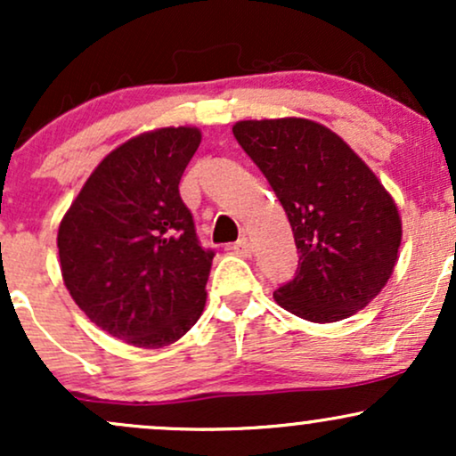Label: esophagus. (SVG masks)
I'll return each instance as SVG.
<instances>
[{
  "label": "esophagus",
  "instance_id": "34e87169",
  "mask_svg": "<svg viewBox=\"0 0 456 456\" xmlns=\"http://www.w3.org/2000/svg\"><path fill=\"white\" fill-rule=\"evenodd\" d=\"M232 250L235 255H238V257H250V253H253V246H250L248 240L242 238L232 246Z\"/></svg>",
  "mask_w": 456,
  "mask_h": 456
}]
</instances>
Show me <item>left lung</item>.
Wrapping results in <instances>:
<instances>
[{"mask_svg": "<svg viewBox=\"0 0 456 456\" xmlns=\"http://www.w3.org/2000/svg\"><path fill=\"white\" fill-rule=\"evenodd\" d=\"M233 137L274 188L300 253L276 305L313 323L362 311L395 272L403 238L399 208L379 177L306 118L242 119Z\"/></svg>", "mask_w": 456, "mask_h": 456, "instance_id": "8db88e82", "label": "left lung"}]
</instances>
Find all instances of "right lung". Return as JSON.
<instances>
[{
  "label": "right lung",
  "mask_w": 456,
  "mask_h": 456,
  "mask_svg": "<svg viewBox=\"0 0 456 456\" xmlns=\"http://www.w3.org/2000/svg\"><path fill=\"white\" fill-rule=\"evenodd\" d=\"M201 130L167 126L124 141L98 162L60 229V268L72 300L119 341L175 343L206 306L212 250L199 246L180 180Z\"/></svg>",
  "instance_id": "add662e5"
}]
</instances>
